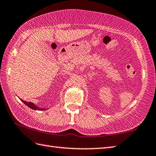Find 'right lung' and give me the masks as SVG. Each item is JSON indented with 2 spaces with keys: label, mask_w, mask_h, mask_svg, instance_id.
I'll use <instances>...</instances> for the list:
<instances>
[{
  "label": "right lung",
  "mask_w": 156,
  "mask_h": 156,
  "mask_svg": "<svg viewBox=\"0 0 156 156\" xmlns=\"http://www.w3.org/2000/svg\"><path fill=\"white\" fill-rule=\"evenodd\" d=\"M21 101L22 102H23V103L24 104H25L27 106H28L29 108H30L31 109H33V110H44V109H43V108H38V107H37V106H36V105H34L33 103H30V102H26V101H23V100H22V99H21Z\"/></svg>",
  "instance_id": "obj_1"
}]
</instances>
